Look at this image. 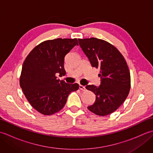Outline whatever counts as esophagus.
<instances>
[{"instance_id": "esophagus-1", "label": "esophagus", "mask_w": 153, "mask_h": 153, "mask_svg": "<svg viewBox=\"0 0 153 153\" xmlns=\"http://www.w3.org/2000/svg\"><path fill=\"white\" fill-rule=\"evenodd\" d=\"M79 89L81 90H82V91H85L86 90L85 87L83 86V85H79Z\"/></svg>"}]
</instances>
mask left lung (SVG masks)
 <instances>
[{"label": "left lung", "mask_w": 153, "mask_h": 153, "mask_svg": "<svg viewBox=\"0 0 153 153\" xmlns=\"http://www.w3.org/2000/svg\"><path fill=\"white\" fill-rule=\"evenodd\" d=\"M78 41L91 66L100 69V85L85 87L96 95L95 102L87 108L97 115H108L122 105L129 94L131 78L128 64L120 51L108 42L94 37Z\"/></svg>", "instance_id": "left-lung-1"}]
</instances>
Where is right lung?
<instances>
[{
	"mask_svg": "<svg viewBox=\"0 0 153 153\" xmlns=\"http://www.w3.org/2000/svg\"><path fill=\"white\" fill-rule=\"evenodd\" d=\"M78 45L77 39L58 38L38 45L27 55L22 66L19 84L27 100L44 115L63 108L69 94L79 89L77 83L58 79L64 76V57Z\"/></svg>",
	"mask_w": 153,
	"mask_h": 153,
	"instance_id": "obj_1",
	"label": "right lung"
}]
</instances>
